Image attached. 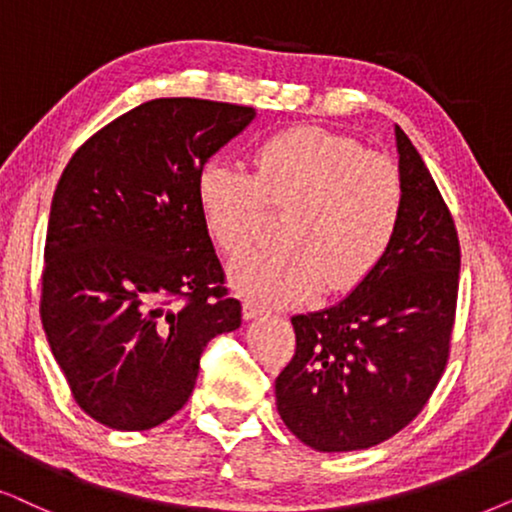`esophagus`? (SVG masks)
<instances>
[{"mask_svg":"<svg viewBox=\"0 0 512 512\" xmlns=\"http://www.w3.org/2000/svg\"><path fill=\"white\" fill-rule=\"evenodd\" d=\"M267 313H269V311L264 309V306L250 302V299H245V302H243V318H245V320L262 318V316H267Z\"/></svg>","mask_w":512,"mask_h":512,"instance_id":"obj_1","label":"esophagus"}]
</instances>
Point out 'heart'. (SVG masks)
Here are the masks:
<instances>
[{
    "label": "heart",
    "mask_w": 512,
    "mask_h": 512,
    "mask_svg": "<svg viewBox=\"0 0 512 512\" xmlns=\"http://www.w3.org/2000/svg\"><path fill=\"white\" fill-rule=\"evenodd\" d=\"M255 175L210 159L196 175L208 234L236 252L255 236L264 206H290L283 245L252 248L229 262V283L264 304H297L320 290L342 295L374 274L403 217L398 168L349 135L295 126L255 152Z\"/></svg>",
    "instance_id": "obj_1"
}]
</instances>
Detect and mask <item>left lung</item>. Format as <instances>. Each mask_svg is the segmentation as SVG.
Listing matches in <instances>:
<instances>
[{"label":"left lung","instance_id":"1","mask_svg":"<svg viewBox=\"0 0 512 512\" xmlns=\"http://www.w3.org/2000/svg\"><path fill=\"white\" fill-rule=\"evenodd\" d=\"M403 217L374 274L327 309L292 316L295 356L276 379L283 424L316 452H356L403 431L449 356L461 250L454 220L393 126Z\"/></svg>","mask_w":512,"mask_h":512}]
</instances>
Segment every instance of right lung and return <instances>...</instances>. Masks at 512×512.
Instances as JSON below:
<instances>
[{
	"instance_id": "add662e5",
	"label": "right lung",
	"mask_w": 512,
	"mask_h": 512,
	"mask_svg": "<svg viewBox=\"0 0 512 512\" xmlns=\"http://www.w3.org/2000/svg\"><path fill=\"white\" fill-rule=\"evenodd\" d=\"M255 117L229 102H142L81 145L60 175L42 323L74 400L98 424L147 431L168 421L194 391L206 344L241 327L196 175Z\"/></svg>"
}]
</instances>
